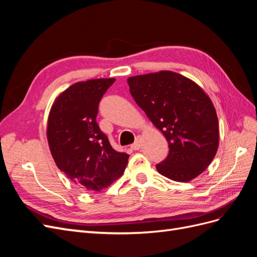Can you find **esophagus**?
<instances>
[{"label": "esophagus", "mask_w": 257, "mask_h": 257, "mask_svg": "<svg viewBox=\"0 0 257 257\" xmlns=\"http://www.w3.org/2000/svg\"><path fill=\"white\" fill-rule=\"evenodd\" d=\"M141 147H142V138H141V136H137L135 143L131 146V148L133 150H139L141 149Z\"/></svg>", "instance_id": "34e87169"}]
</instances>
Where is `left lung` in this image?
Wrapping results in <instances>:
<instances>
[{
  "label": "left lung",
  "instance_id": "8db88e82",
  "mask_svg": "<svg viewBox=\"0 0 257 257\" xmlns=\"http://www.w3.org/2000/svg\"><path fill=\"white\" fill-rule=\"evenodd\" d=\"M127 83L137 105L168 143V155L157 164L158 172L178 182L203 173L219 146V121L203 89L170 71L130 77Z\"/></svg>",
  "mask_w": 257,
  "mask_h": 257
}]
</instances>
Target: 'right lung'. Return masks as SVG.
I'll list each match as a JSON object with an SVG mask.
<instances>
[{
	"instance_id": "obj_1",
	"label": "right lung",
	"mask_w": 257,
	"mask_h": 257,
	"mask_svg": "<svg viewBox=\"0 0 257 257\" xmlns=\"http://www.w3.org/2000/svg\"><path fill=\"white\" fill-rule=\"evenodd\" d=\"M114 78L76 82L53 103L47 138L61 172L88 191L97 192L120 178L130 155L115 151L96 122L98 104Z\"/></svg>"
}]
</instances>
